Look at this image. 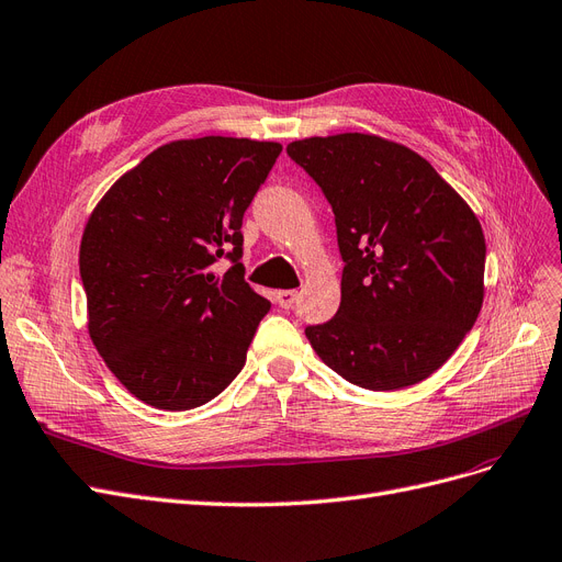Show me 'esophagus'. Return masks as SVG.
<instances>
[{
  "instance_id": "34e87169",
  "label": "esophagus",
  "mask_w": 562,
  "mask_h": 562,
  "mask_svg": "<svg viewBox=\"0 0 562 562\" xmlns=\"http://www.w3.org/2000/svg\"><path fill=\"white\" fill-rule=\"evenodd\" d=\"M296 292L294 289H282V292H278L276 294V303L280 305V307H292L294 303H296Z\"/></svg>"
}]
</instances>
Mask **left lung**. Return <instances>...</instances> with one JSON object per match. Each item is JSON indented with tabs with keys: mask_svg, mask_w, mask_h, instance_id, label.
I'll return each instance as SVG.
<instances>
[{
	"mask_svg": "<svg viewBox=\"0 0 562 562\" xmlns=\"http://www.w3.org/2000/svg\"><path fill=\"white\" fill-rule=\"evenodd\" d=\"M336 216L340 307L305 336L352 385L402 390L458 350L483 305L485 238L476 214L429 162L367 133L286 147Z\"/></svg>",
	"mask_w": 562,
	"mask_h": 562,
	"instance_id": "8db88e82",
	"label": "left lung"
}]
</instances>
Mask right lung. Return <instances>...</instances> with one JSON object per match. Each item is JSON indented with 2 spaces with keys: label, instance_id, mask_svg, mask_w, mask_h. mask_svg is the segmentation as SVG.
<instances>
[{
  "label": "right lung",
  "instance_id": "1",
  "mask_svg": "<svg viewBox=\"0 0 562 562\" xmlns=\"http://www.w3.org/2000/svg\"><path fill=\"white\" fill-rule=\"evenodd\" d=\"M280 151L247 137L175 139L90 212L79 247L88 334L139 402L203 406L245 367L270 303L245 282L243 214ZM224 256L234 266L216 274Z\"/></svg>",
  "mask_w": 562,
  "mask_h": 562
}]
</instances>
